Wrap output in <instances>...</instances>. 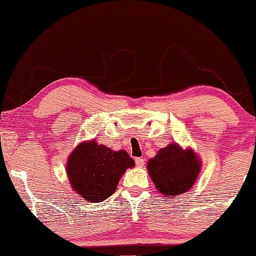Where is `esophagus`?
I'll return each instance as SVG.
<instances>
[{"label":"esophagus","mask_w":256,"mask_h":256,"mask_svg":"<svg viewBox=\"0 0 256 256\" xmlns=\"http://www.w3.org/2000/svg\"><path fill=\"white\" fill-rule=\"evenodd\" d=\"M135 162H136V165L138 166V168H143L144 164H146L143 158H135Z\"/></svg>","instance_id":"1"}]
</instances>
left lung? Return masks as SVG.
I'll list each match as a JSON object with an SVG mask.
<instances>
[{"label": "left lung", "mask_w": 256, "mask_h": 256, "mask_svg": "<svg viewBox=\"0 0 256 256\" xmlns=\"http://www.w3.org/2000/svg\"><path fill=\"white\" fill-rule=\"evenodd\" d=\"M201 162L192 150L184 151L178 144H170L158 151L148 162V171L157 190L166 196L190 190L198 176Z\"/></svg>", "instance_id": "left-lung-1"}]
</instances>
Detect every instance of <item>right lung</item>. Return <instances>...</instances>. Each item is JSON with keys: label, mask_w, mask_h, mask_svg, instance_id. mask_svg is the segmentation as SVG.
Here are the masks:
<instances>
[{"label": "right lung", "mask_w": 256, "mask_h": 256, "mask_svg": "<svg viewBox=\"0 0 256 256\" xmlns=\"http://www.w3.org/2000/svg\"><path fill=\"white\" fill-rule=\"evenodd\" d=\"M124 150L113 151L94 140L80 143L66 162L70 184L83 198L102 202L116 190L122 174L134 166Z\"/></svg>", "instance_id": "obj_1"}]
</instances>
